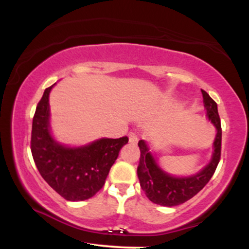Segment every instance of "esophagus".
Masks as SVG:
<instances>
[{"mask_svg":"<svg viewBox=\"0 0 249 249\" xmlns=\"http://www.w3.org/2000/svg\"><path fill=\"white\" fill-rule=\"evenodd\" d=\"M128 141H130L131 144H137L138 142V136L134 132H130L128 133Z\"/></svg>","mask_w":249,"mask_h":249,"instance_id":"esophagus-1","label":"esophagus"}]
</instances>
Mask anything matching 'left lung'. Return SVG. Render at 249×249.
Returning a JSON list of instances; mask_svg holds the SVG:
<instances>
[{"label": "left lung", "instance_id": "1", "mask_svg": "<svg viewBox=\"0 0 249 249\" xmlns=\"http://www.w3.org/2000/svg\"><path fill=\"white\" fill-rule=\"evenodd\" d=\"M201 92L208 119L218 130L215 141H214L212 160L204 170L187 178H176L159 168L152 154L148 152V147L144 141H139L138 142L141 158H139L137 174H138L142 191L154 204L167 207L184 204L206 186L215 172L220 157H221V123H220L216 103L211 98L206 91L201 90Z\"/></svg>", "mask_w": 249, "mask_h": 249}]
</instances>
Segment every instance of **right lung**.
<instances>
[{"instance_id": "add662e5", "label": "right lung", "mask_w": 249, "mask_h": 249, "mask_svg": "<svg viewBox=\"0 0 249 249\" xmlns=\"http://www.w3.org/2000/svg\"><path fill=\"white\" fill-rule=\"evenodd\" d=\"M53 85L45 89L37 104L31 130V153L37 170L53 190L70 201H82L104 186L111 166L128 138H103L77 148L56 142L49 131V93Z\"/></svg>"}]
</instances>
